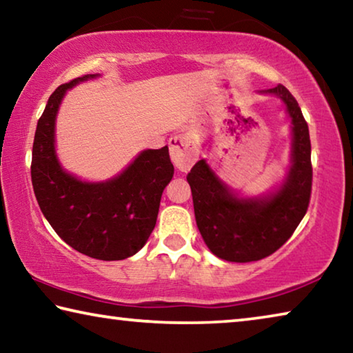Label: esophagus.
Here are the masks:
<instances>
[{"instance_id":"34e87169","label":"esophagus","mask_w":353,"mask_h":353,"mask_svg":"<svg viewBox=\"0 0 353 353\" xmlns=\"http://www.w3.org/2000/svg\"><path fill=\"white\" fill-rule=\"evenodd\" d=\"M170 154L172 163L181 171H188L198 159V141L193 134H179L170 140Z\"/></svg>"}]
</instances>
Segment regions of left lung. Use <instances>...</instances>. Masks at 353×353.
Returning a JSON list of instances; mask_svg holds the SVG:
<instances>
[{
	"label": "left lung",
	"mask_w": 353,
	"mask_h": 353,
	"mask_svg": "<svg viewBox=\"0 0 353 353\" xmlns=\"http://www.w3.org/2000/svg\"><path fill=\"white\" fill-rule=\"evenodd\" d=\"M268 93L283 101L292 123V166L283 187L265 199H238L205 160H199L187 177L201 235L208 249L227 261H256L276 252L294 234L312 198L308 124L296 98L282 83Z\"/></svg>",
	"instance_id": "1"
}]
</instances>
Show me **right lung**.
<instances>
[{
    "label": "right lung",
    "instance_id": "1",
    "mask_svg": "<svg viewBox=\"0 0 353 353\" xmlns=\"http://www.w3.org/2000/svg\"><path fill=\"white\" fill-rule=\"evenodd\" d=\"M87 74L59 85L39 118L31 179L41 213L62 240L98 260H124L145 246L174 166L168 146L143 151L118 177L87 183L65 172L54 151V123L65 92Z\"/></svg>",
    "mask_w": 353,
    "mask_h": 353
}]
</instances>
